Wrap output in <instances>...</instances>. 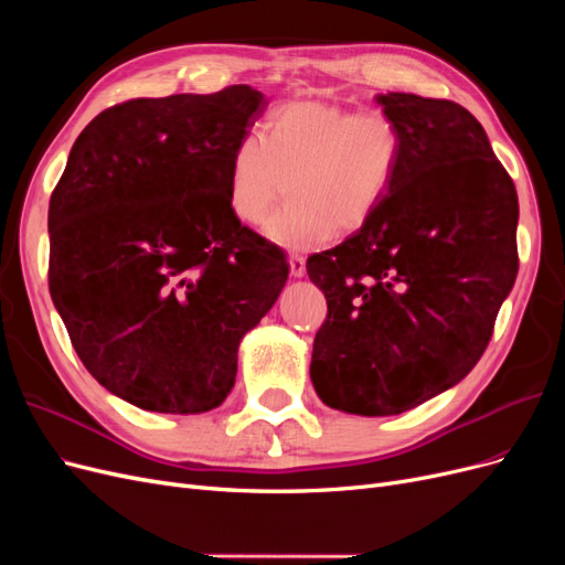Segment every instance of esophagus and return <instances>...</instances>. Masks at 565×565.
<instances>
[{
    "mask_svg": "<svg viewBox=\"0 0 565 565\" xmlns=\"http://www.w3.org/2000/svg\"><path fill=\"white\" fill-rule=\"evenodd\" d=\"M289 270H292L295 278H303V273H306V259H303V256H299V254L289 256Z\"/></svg>",
    "mask_w": 565,
    "mask_h": 565,
    "instance_id": "1",
    "label": "esophagus"
}]
</instances>
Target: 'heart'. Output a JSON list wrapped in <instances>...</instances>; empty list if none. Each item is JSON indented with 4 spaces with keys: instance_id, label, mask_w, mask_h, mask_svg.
Here are the masks:
<instances>
[{
    "instance_id": "heart-1",
    "label": "heart",
    "mask_w": 565,
    "mask_h": 565,
    "mask_svg": "<svg viewBox=\"0 0 565 565\" xmlns=\"http://www.w3.org/2000/svg\"><path fill=\"white\" fill-rule=\"evenodd\" d=\"M403 158V131L382 110L353 113L330 100H292L273 108L262 136L233 148L226 179L231 212L259 224L280 193L282 210L264 235L282 249L328 243L334 228L355 231L380 210Z\"/></svg>"
}]
</instances>
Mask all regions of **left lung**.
<instances>
[{
    "label": "left lung",
    "mask_w": 565,
    "mask_h": 565,
    "mask_svg": "<svg viewBox=\"0 0 565 565\" xmlns=\"http://www.w3.org/2000/svg\"><path fill=\"white\" fill-rule=\"evenodd\" d=\"M403 131L370 221L306 270L328 299L311 382L324 405L401 415L481 361L519 273V195L481 122L455 100L380 94Z\"/></svg>",
    "instance_id": "1"
}]
</instances>
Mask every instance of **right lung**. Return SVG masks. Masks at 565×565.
Returning <instances> with one entry per match:
<instances>
[{"label":"right lung","mask_w":565,"mask_h":565,"mask_svg":"<svg viewBox=\"0 0 565 565\" xmlns=\"http://www.w3.org/2000/svg\"><path fill=\"white\" fill-rule=\"evenodd\" d=\"M268 100L247 84L96 115L49 200V292L92 377L150 413L198 415L280 297L285 252L226 200L233 148Z\"/></svg>","instance_id":"1"}]
</instances>
